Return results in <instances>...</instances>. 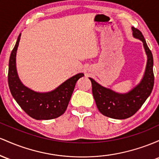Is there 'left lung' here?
I'll use <instances>...</instances> for the list:
<instances>
[{
	"mask_svg": "<svg viewBox=\"0 0 159 159\" xmlns=\"http://www.w3.org/2000/svg\"><path fill=\"white\" fill-rule=\"evenodd\" d=\"M133 36L143 42L147 56V66L141 81L126 93H119L103 87L89 77L92 85V94L98 110L110 118L125 119L132 116L150 95L154 85L153 57L143 35L137 28H131Z\"/></svg>",
	"mask_w": 159,
	"mask_h": 159,
	"instance_id": "8db88e82",
	"label": "left lung"
}]
</instances>
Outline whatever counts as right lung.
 I'll list each match as a JSON object with an SVG mask.
<instances>
[{"label":"right lung","mask_w":159,"mask_h":159,"mask_svg":"<svg viewBox=\"0 0 159 159\" xmlns=\"http://www.w3.org/2000/svg\"><path fill=\"white\" fill-rule=\"evenodd\" d=\"M21 34L10 54L8 84L12 97L28 116L37 120L52 119L65 112L76 82L84 74L80 73L58 85L51 92H38L28 88L21 82L16 70V52Z\"/></svg>","instance_id":"1"}]
</instances>
